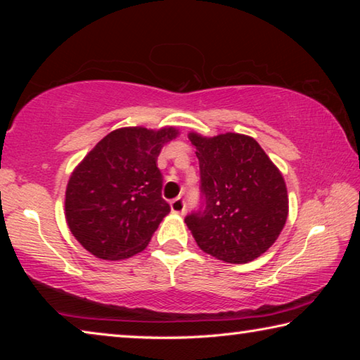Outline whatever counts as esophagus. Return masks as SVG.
<instances>
[{"label": "esophagus", "instance_id": "34e87169", "mask_svg": "<svg viewBox=\"0 0 360 360\" xmlns=\"http://www.w3.org/2000/svg\"><path fill=\"white\" fill-rule=\"evenodd\" d=\"M169 206H172V211H173V212H176V214H184V212H186V208H187L186 200L182 198V197L174 198L173 202L169 203Z\"/></svg>", "mask_w": 360, "mask_h": 360}]
</instances>
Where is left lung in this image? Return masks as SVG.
<instances>
[{
	"label": "left lung",
	"instance_id": "obj_1",
	"mask_svg": "<svg viewBox=\"0 0 360 360\" xmlns=\"http://www.w3.org/2000/svg\"><path fill=\"white\" fill-rule=\"evenodd\" d=\"M200 163L198 210L186 224L205 252L229 264H248L281 233L289 200L283 174L251 136L188 135Z\"/></svg>",
	"mask_w": 360,
	"mask_h": 360
}]
</instances>
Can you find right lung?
Returning <instances> with one entry per match:
<instances>
[{"instance_id":"obj_1","label":"right lung","mask_w":360,"mask_h":360,"mask_svg":"<svg viewBox=\"0 0 360 360\" xmlns=\"http://www.w3.org/2000/svg\"><path fill=\"white\" fill-rule=\"evenodd\" d=\"M176 135L173 127L114 130L79 163L66 187L65 214L72 235L89 252L119 260L148 246L169 212L155 162L162 146Z\"/></svg>"}]
</instances>
